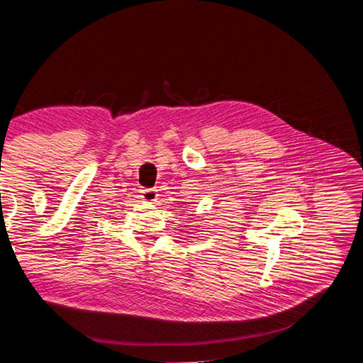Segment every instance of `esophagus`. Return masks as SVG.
Here are the masks:
<instances>
[{
    "label": "esophagus",
    "instance_id": "34e87169",
    "mask_svg": "<svg viewBox=\"0 0 363 363\" xmlns=\"http://www.w3.org/2000/svg\"><path fill=\"white\" fill-rule=\"evenodd\" d=\"M141 193H143L141 198H143L145 202H155V201L157 199V191H156L155 189H145V190H143Z\"/></svg>",
    "mask_w": 363,
    "mask_h": 363
}]
</instances>
